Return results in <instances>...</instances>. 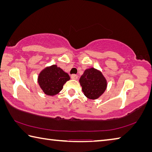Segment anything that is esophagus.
Masks as SVG:
<instances>
[{
    "instance_id": "esophagus-1",
    "label": "esophagus",
    "mask_w": 152,
    "mask_h": 152,
    "mask_svg": "<svg viewBox=\"0 0 152 152\" xmlns=\"http://www.w3.org/2000/svg\"><path fill=\"white\" fill-rule=\"evenodd\" d=\"M71 78L73 79V80H77V79H78V76L74 75V74H73V75L71 76Z\"/></svg>"
}]
</instances>
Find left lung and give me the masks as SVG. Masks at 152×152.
<instances>
[{"instance_id": "8db88e82", "label": "left lung", "mask_w": 152, "mask_h": 152, "mask_svg": "<svg viewBox=\"0 0 152 152\" xmlns=\"http://www.w3.org/2000/svg\"><path fill=\"white\" fill-rule=\"evenodd\" d=\"M82 92L88 98L96 100L105 92L107 81L102 73L97 69H86L80 78Z\"/></svg>"}]
</instances>
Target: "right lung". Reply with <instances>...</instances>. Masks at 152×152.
Wrapping results in <instances>:
<instances>
[{"mask_svg":"<svg viewBox=\"0 0 152 152\" xmlns=\"http://www.w3.org/2000/svg\"><path fill=\"white\" fill-rule=\"evenodd\" d=\"M70 79L68 73L54 64L40 72L38 82L45 94L53 96L62 90L63 86Z\"/></svg>","mask_w":152,"mask_h":152,"instance_id":"right-lung-1","label":"right lung"}]
</instances>
